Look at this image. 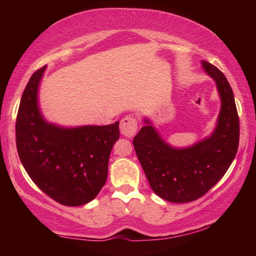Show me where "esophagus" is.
<instances>
[{
  "instance_id": "esophagus-1",
  "label": "esophagus",
  "mask_w": 256,
  "mask_h": 256,
  "mask_svg": "<svg viewBox=\"0 0 256 256\" xmlns=\"http://www.w3.org/2000/svg\"><path fill=\"white\" fill-rule=\"evenodd\" d=\"M120 131L126 138H132L138 131V121L132 116H126L121 120L120 123Z\"/></svg>"
}]
</instances>
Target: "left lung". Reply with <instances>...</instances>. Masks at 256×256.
<instances>
[{"label":"left lung","instance_id":"1","mask_svg":"<svg viewBox=\"0 0 256 256\" xmlns=\"http://www.w3.org/2000/svg\"><path fill=\"white\" fill-rule=\"evenodd\" d=\"M202 68L216 81L221 99L218 124L209 138L184 148H172L145 118L133 140L138 158L153 192L170 202L202 197L224 177L238 152L240 122L234 96L226 76L214 64Z\"/></svg>","mask_w":256,"mask_h":256}]
</instances>
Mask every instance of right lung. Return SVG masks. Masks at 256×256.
Instances as JSON below:
<instances>
[{
    "label": "right lung",
    "instance_id": "obj_1",
    "mask_svg": "<svg viewBox=\"0 0 256 256\" xmlns=\"http://www.w3.org/2000/svg\"><path fill=\"white\" fill-rule=\"evenodd\" d=\"M46 66L36 70L22 96L16 118V148L37 187L64 206H82L104 186L108 157L120 138L118 122L60 128L38 108V86Z\"/></svg>",
    "mask_w": 256,
    "mask_h": 256
}]
</instances>
